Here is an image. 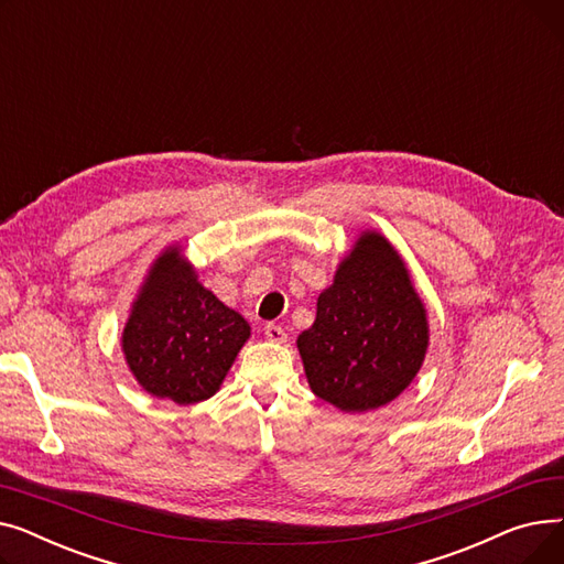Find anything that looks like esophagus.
Segmentation results:
<instances>
[{
  "label": "esophagus",
  "mask_w": 564,
  "mask_h": 564,
  "mask_svg": "<svg viewBox=\"0 0 564 564\" xmlns=\"http://www.w3.org/2000/svg\"><path fill=\"white\" fill-rule=\"evenodd\" d=\"M264 336H267V340H272V343H285V338H288L285 329L279 327V324H267Z\"/></svg>",
  "instance_id": "esophagus-1"
}]
</instances>
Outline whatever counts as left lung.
<instances>
[{
	"instance_id": "8db88e82",
	"label": "left lung",
	"mask_w": 564,
	"mask_h": 564,
	"mask_svg": "<svg viewBox=\"0 0 564 564\" xmlns=\"http://www.w3.org/2000/svg\"><path fill=\"white\" fill-rule=\"evenodd\" d=\"M427 343V311L406 264L375 230L354 242L297 338L311 391L347 413L395 400L419 375Z\"/></svg>"
}]
</instances>
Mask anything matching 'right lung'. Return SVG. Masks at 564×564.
I'll use <instances>...</instances> for the list:
<instances>
[{"label": "right lung", "instance_id": "1", "mask_svg": "<svg viewBox=\"0 0 564 564\" xmlns=\"http://www.w3.org/2000/svg\"><path fill=\"white\" fill-rule=\"evenodd\" d=\"M249 336V322L198 283L194 267L175 245L148 272L121 345L145 393L196 404L219 391Z\"/></svg>", "mask_w": 564, "mask_h": 564}]
</instances>
